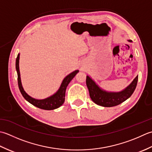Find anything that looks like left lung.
Returning <instances> with one entry per match:
<instances>
[{
    "mask_svg": "<svg viewBox=\"0 0 152 152\" xmlns=\"http://www.w3.org/2000/svg\"><path fill=\"white\" fill-rule=\"evenodd\" d=\"M128 41L132 42L131 40ZM138 75L129 86L119 92H108L102 89L97 85L91 77L86 76V83L87 86L90 97L95 104L103 107H113L121 104L131 96L137 87Z\"/></svg>",
    "mask_w": 152,
    "mask_h": 152,
    "instance_id": "1",
    "label": "left lung"
}]
</instances>
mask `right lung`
I'll return each instance as SVG.
<instances>
[{
    "mask_svg": "<svg viewBox=\"0 0 152 152\" xmlns=\"http://www.w3.org/2000/svg\"><path fill=\"white\" fill-rule=\"evenodd\" d=\"M19 60H20V54H18V56L15 61V69L18 73V86H19L20 91L23 98L29 102L30 104H31L33 106H35L40 109L45 110H55L56 108L60 107L61 105L64 104L65 100V96H66V91L67 85H69L71 80H72L73 77L76 75V74L79 72V70H75L74 72L69 73L67 75L61 82V84L60 88L57 91V92L52 94L50 96H49L42 100H39V99H35L30 96L29 95L27 94L22 86L21 81L20 77V67H19Z\"/></svg>",
    "mask_w": 152,
    "mask_h": 152,
    "instance_id": "add662e5",
    "label": "right lung"
}]
</instances>
